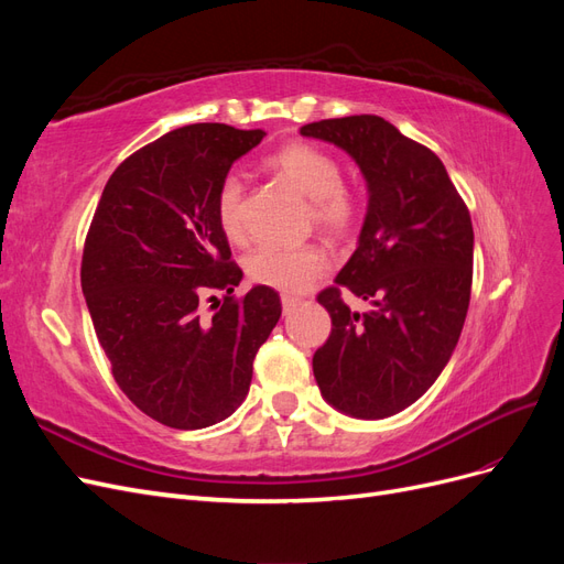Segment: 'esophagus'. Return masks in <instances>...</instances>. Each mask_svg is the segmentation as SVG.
<instances>
[{"mask_svg":"<svg viewBox=\"0 0 564 564\" xmlns=\"http://www.w3.org/2000/svg\"><path fill=\"white\" fill-rule=\"evenodd\" d=\"M296 305H301V299H299V296H289V294L282 296V311H284V315L296 311Z\"/></svg>","mask_w":564,"mask_h":564,"instance_id":"esophagus-1","label":"esophagus"}]
</instances>
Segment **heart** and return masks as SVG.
Instances as JSON below:
<instances>
[{"instance_id":"heart-1","label":"heart","mask_w":564,"mask_h":564,"mask_svg":"<svg viewBox=\"0 0 564 564\" xmlns=\"http://www.w3.org/2000/svg\"><path fill=\"white\" fill-rule=\"evenodd\" d=\"M270 172L286 178L296 191L311 197V214L315 226L332 237L350 232L360 202L340 183V164L329 152L313 143H286L265 158ZM218 226L230 240H242L245 235V183L240 176H226L216 193ZM329 261L317 245L305 247H278L263 245L247 261V275L251 282L272 286L278 292L301 294L317 278L327 272Z\"/></svg>"}]
</instances>
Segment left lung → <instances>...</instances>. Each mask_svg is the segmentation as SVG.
<instances>
[{
  "label": "left lung",
  "instance_id": "1",
  "mask_svg": "<svg viewBox=\"0 0 564 564\" xmlns=\"http://www.w3.org/2000/svg\"><path fill=\"white\" fill-rule=\"evenodd\" d=\"M308 139L346 150L367 181V216L336 286L317 301L332 317L313 355L322 398L355 419L414 404L447 367L473 284V224L445 164L377 115L322 119ZM370 303L350 312L343 292Z\"/></svg>",
  "mask_w": 564,
  "mask_h": 564
}]
</instances>
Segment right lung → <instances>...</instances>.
Returning <instances> with one entry per match:
<instances>
[{
  "label": "right lung",
  "mask_w": 564,
  "mask_h": 564,
  "mask_svg": "<svg viewBox=\"0 0 564 564\" xmlns=\"http://www.w3.org/2000/svg\"><path fill=\"white\" fill-rule=\"evenodd\" d=\"M263 135L228 124L169 131L115 169L91 220L82 292L98 344L124 395L169 429L228 419L282 315L270 286L232 296L242 270L216 216L220 181ZM209 291L227 296L202 316Z\"/></svg>",
  "instance_id": "right-lung-1"
}]
</instances>
